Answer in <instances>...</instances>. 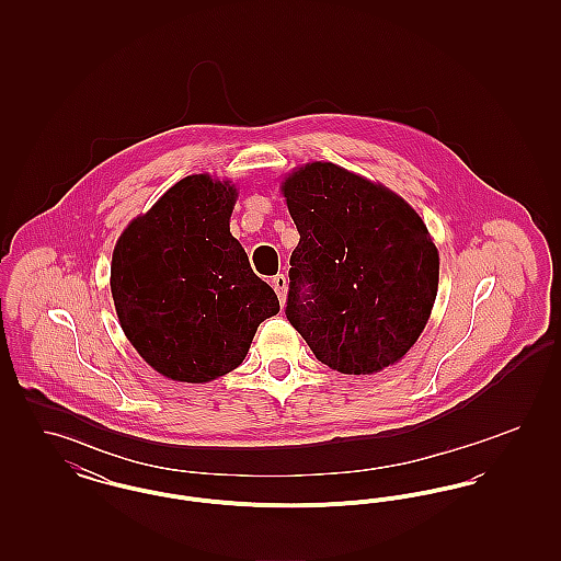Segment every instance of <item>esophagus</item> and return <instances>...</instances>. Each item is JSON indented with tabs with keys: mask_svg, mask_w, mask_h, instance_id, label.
<instances>
[{
	"mask_svg": "<svg viewBox=\"0 0 561 561\" xmlns=\"http://www.w3.org/2000/svg\"><path fill=\"white\" fill-rule=\"evenodd\" d=\"M271 286L273 290L279 296V300L284 302L286 300V290H288V277L284 273H277L273 279H271Z\"/></svg>",
	"mask_w": 561,
	"mask_h": 561,
	"instance_id": "1",
	"label": "esophagus"
}]
</instances>
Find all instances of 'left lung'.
<instances>
[{"instance_id": "obj_1", "label": "left lung", "mask_w": 561, "mask_h": 561, "mask_svg": "<svg viewBox=\"0 0 561 561\" xmlns=\"http://www.w3.org/2000/svg\"><path fill=\"white\" fill-rule=\"evenodd\" d=\"M282 188L300 236L286 318L332 370L396 364L437 294L439 256L425 222L393 191L334 163H307Z\"/></svg>"}]
</instances>
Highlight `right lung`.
<instances>
[{
	"instance_id": "right-lung-1",
	"label": "right lung",
	"mask_w": 561,
	"mask_h": 561,
	"mask_svg": "<svg viewBox=\"0 0 561 561\" xmlns=\"http://www.w3.org/2000/svg\"><path fill=\"white\" fill-rule=\"evenodd\" d=\"M236 188L187 176L130 222L111 263L117 318L140 357L183 382L240 366L277 294L229 233Z\"/></svg>"
}]
</instances>
